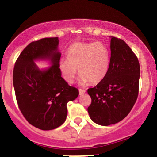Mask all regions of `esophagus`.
I'll return each instance as SVG.
<instances>
[{"instance_id":"obj_1","label":"esophagus","mask_w":157,"mask_h":157,"mask_svg":"<svg viewBox=\"0 0 157 157\" xmlns=\"http://www.w3.org/2000/svg\"><path fill=\"white\" fill-rule=\"evenodd\" d=\"M79 93H80V95H82V94L86 93V90H85V89H79Z\"/></svg>"}]
</instances>
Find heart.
<instances>
[{
    "instance_id": "obj_1",
    "label": "heart",
    "mask_w": 157,
    "mask_h": 157,
    "mask_svg": "<svg viewBox=\"0 0 157 157\" xmlns=\"http://www.w3.org/2000/svg\"><path fill=\"white\" fill-rule=\"evenodd\" d=\"M110 64V53L105 44L75 42L66 52V60L60 61L59 70L68 83H73L77 70L81 85L98 83L105 76Z\"/></svg>"
}]
</instances>
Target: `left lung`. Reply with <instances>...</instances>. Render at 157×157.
Wrapping results in <instances>:
<instances>
[{
  "instance_id": "1",
  "label": "left lung",
  "mask_w": 157,
  "mask_h": 157,
  "mask_svg": "<svg viewBox=\"0 0 157 157\" xmlns=\"http://www.w3.org/2000/svg\"><path fill=\"white\" fill-rule=\"evenodd\" d=\"M140 63L122 39L111 37L109 68L95 87L88 89L91 120L100 125L117 123L128 114L137 99Z\"/></svg>"
}]
</instances>
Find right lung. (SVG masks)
Segmentation results:
<instances>
[{"label": "right lung", "mask_w": 157, "mask_h": 157, "mask_svg": "<svg viewBox=\"0 0 157 157\" xmlns=\"http://www.w3.org/2000/svg\"><path fill=\"white\" fill-rule=\"evenodd\" d=\"M58 37H46L30 43L16 60L13 85L16 100L26 120L37 128L48 131L59 127L67 116V103L79 95L61 77L57 51ZM48 59L52 65L39 70L33 61Z\"/></svg>", "instance_id": "obj_1"}]
</instances>
